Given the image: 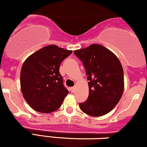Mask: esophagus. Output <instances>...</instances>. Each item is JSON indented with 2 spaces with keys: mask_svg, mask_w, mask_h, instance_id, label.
Returning a JSON list of instances; mask_svg holds the SVG:
<instances>
[{
  "mask_svg": "<svg viewBox=\"0 0 147 147\" xmlns=\"http://www.w3.org/2000/svg\"><path fill=\"white\" fill-rule=\"evenodd\" d=\"M70 90H71V91L72 93L74 92V91H75V87H71V88H70Z\"/></svg>",
  "mask_w": 147,
  "mask_h": 147,
  "instance_id": "obj_1",
  "label": "esophagus"
}]
</instances>
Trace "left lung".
<instances>
[{
	"instance_id": "8db88e82",
	"label": "left lung",
	"mask_w": 147,
	"mask_h": 147,
	"mask_svg": "<svg viewBox=\"0 0 147 147\" xmlns=\"http://www.w3.org/2000/svg\"><path fill=\"white\" fill-rule=\"evenodd\" d=\"M81 60L89 82L87 100L79 103L80 109L91 116L110 112L120 101L124 91V73L120 60L105 47L93 44L74 51Z\"/></svg>"
}]
</instances>
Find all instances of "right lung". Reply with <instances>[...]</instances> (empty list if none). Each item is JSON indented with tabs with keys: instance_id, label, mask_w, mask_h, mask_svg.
Segmentation results:
<instances>
[{
	"instance_id": "right-lung-1",
	"label": "right lung",
	"mask_w": 147,
	"mask_h": 147,
	"mask_svg": "<svg viewBox=\"0 0 147 147\" xmlns=\"http://www.w3.org/2000/svg\"><path fill=\"white\" fill-rule=\"evenodd\" d=\"M71 53L51 45L36 51L24 62L20 71L21 91L36 111L51 113L63 104L69 91L64 86L59 68Z\"/></svg>"
}]
</instances>
